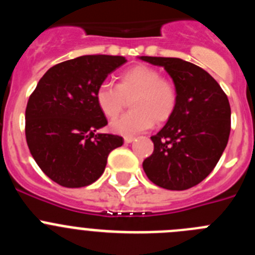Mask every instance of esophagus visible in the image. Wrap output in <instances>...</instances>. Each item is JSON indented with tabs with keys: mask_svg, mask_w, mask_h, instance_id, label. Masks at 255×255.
<instances>
[{
	"mask_svg": "<svg viewBox=\"0 0 255 255\" xmlns=\"http://www.w3.org/2000/svg\"><path fill=\"white\" fill-rule=\"evenodd\" d=\"M124 140H125V143H131V141L135 140V138L134 136H125V138H124Z\"/></svg>",
	"mask_w": 255,
	"mask_h": 255,
	"instance_id": "obj_1",
	"label": "esophagus"
}]
</instances>
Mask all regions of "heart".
<instances>
[{
  "instance_id": "b5f03b06",
  "label": "heart",
  "mask_w": 255,
  "mask_h": 255,
  "mask_svg": "<svg viewBox=\"0 0 255 255\" xmlns=\"http://www.w3.org/2000/svg\"><path fill=\"white\" fill-rule=\"evenodd\" d=\"M177 89L155 67L136 65L119 76L116 87L102 83L96 91L98 108L108 119L124 110L126 101L131 100L129 114L111 123V130L131 136L152 128L154 121L162 124L173 115L177 106Z\"/></svg>"
}]
</instances>
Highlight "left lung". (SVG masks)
Instances as JSON below:
<instances>
[{
    "mask_svg": "<svg viewBox=\"0 0 255 255\" xmlns=\"http://www.w3.org/2000/svg\"><path fill=\"white\" fill-rule=\"evenodd\" d=\"M140 60L164 67L177 89V106L167 124L150 136L154 149L144 159L148 179L168 190H186L203 181L227 145L231 108L222 88L206 70L173 57Z\"/></svg>",
    "mask_w": 255,
    "mask_h": 255,
    "instance_id": "1",
    "label": "left lung"
}]
</instances>
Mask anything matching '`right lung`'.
<instances>
[{"mask_svg": "<svg viewBox=\"0 0 255 255\" xmlns=\"http://www.w3.org/2000/svg\"><path fill=\"white\" fill-rule=\"evenodd\" d=\"M123 56L88 55L52 66L38 82L25 110V136L40 170L58 185L83 188L98 180L107 157L124 139L98 134L107 119L96 91Z\"/></svg>", "mask_w": 255, "mask_h": 255, "instance_id": "right-lung-1", "label": "right lung"}]
</instances>
